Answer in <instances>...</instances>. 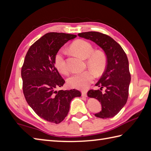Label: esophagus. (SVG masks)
I'll return each instance as SVG.
<instances>
[{
    "label": "esophagus",
    "instance_id": "1",
    "mask_svg": "<svg viewBox=\"0 0 151 151\" xmlns=\"http://www.w3.org/2000/svg\"><path fill=\"white\" fill-rule=\"evenodd\" d=\"M82 96L83 97H86L87 96V91H82Z\"/></svg>",
    "mask_w": 151,
    "mask_h": 151
}]
</instances>
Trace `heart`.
I'll use <instances>...</instances> for the list:
<instances>
[{
  "label": "heart",
  "instance_id": "1",
  "mask_svg": "<svg viewBox=\"0 0 151 151\" xmlns=\"http://www.w3.org/2000/svg\"><path fill=\"white\" fill-rule=\"evenodd\" d=\"M74 52L78 54L83 58L86 59L88 66L96 73H101L105 69L107 63V58L102 50H94L92 45L84 40H78L73 42L70 46ZM65 52L61 49L54 56V65L59 71L67 75L69 68L65 58ZM94 74L91 70L76 73L67 80V83L70 88L84 89L93 81Z\"/></svg>",
  "mask_w": 151,
  "mask_h": 151
}]
</instances>
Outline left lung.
Returning <instances> with one entry per match:
<instances>
[{"mask_svg":"<svg viewBox=\"0 0 151 151\" xmlns=\"http://www.w3.org/2000/svg\"><path fill=\"white\" fill-rule=\"evenodd\" d=\"M78 36L91 40L104 50L107 58L106 69L96 86L97 90L90 89L88 97L101 102L102 110L95 114L96 117L106 119L116 115L127 103L131 76L129 64L123 48L113 38L98 32H86ZM104 88L105 91L102 92Z\"/></svg>","mask_w":151,"mask_h":151,"instance_id":"obj_1","label":"left lung"}]
</instances>
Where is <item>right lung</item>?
Here are the masks:
<instances>
[{"label":"right lung","mask_w":151,"mask_h":151,"mask_svg":"<svg viewBox=\"0 0 151 151\" xmlns=\"http://www.w3.org/2000/svg\"><path fill=\"white\" fill-rule=\"evenodd\" d=\"M76 35L49 32L28 49L21 68L22 91L28 105L38 116L58 124L68 114L70 102L81 97L77 89L56 91L65 83L54 65V56L64 44Z\"/></svg>","instance_id":"right-lung-1"}]
</instances>
